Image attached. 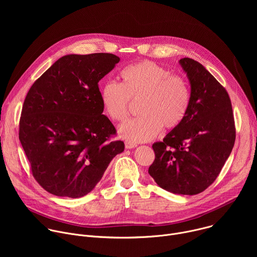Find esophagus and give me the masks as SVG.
<instances>
[{"label":"esophagus","instance_id":"esophagus-1","mask_svg":"<svg viewBox=\"0 0 257 257\" xmlns=\"http://www.w3.org/2000/svg\"><path fill=\"white\" fill-rule=\"evenodd\" d=\"M136 146H137L136 143H133V142H130V141H126V142H125V148H126L127 150L134 149V148H136Z\"/></svg>","mask_w":257,"mask_h":257}]
</instances>
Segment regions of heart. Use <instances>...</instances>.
Here are the masks:
<instances>
[{
    "mask_svg": "<svg viewBox=\"0 0 257 257\" xmlns=\"http://www.w3.org/2000/svg\"><path fill=\"white\" fill-rule=\"evenodd\" d=\"M122 83L108 80L100 89L106 115L123 122L129 114L131 101H138V118L118 129L119 135L130 142L154 139L163 127L173 130L184 121L190 105V89L185 78L172 75V71L152 61L126 67L121 72Z\"/></svg>",
    "mask_w": 257,
    "mask_h": 257,
    "instance_id": "obj_1",
    "label": "heart"
}]
</instances>
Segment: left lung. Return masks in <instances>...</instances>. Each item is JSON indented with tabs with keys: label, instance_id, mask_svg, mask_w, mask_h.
I'll use <instances>...</instances> for the list:
<instances>
[{
	"label": "left lung",
	"instance_id": "left-lung-1",
	"mask_svg": "<svg viewBox=\"0 0 257 257\" xmlns=\"http://www.w3.org/2000/svg\"><path fill=\"white\" fill-rule=\"evenodd\" d=\"M190 83V105L179 127L153 144L149 169L157 184L174 194L195 195L216 179L235 143L231 99L226 89L198 62L179 61Z\"/></svg>",
	"mask_w": 257,
	"mask_h": 257
}]
</instances>
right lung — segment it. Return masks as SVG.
<instances>
[{"instance_id": "1", "label": "right lung", "mask_w": 257, "mask_h": 257, "mask_svg": "<svg viewBox=\"0 0 257 257\" xmlns=\"http://www.w3.org/2000/svg\"><path fill=\"white\" fill-rule=\"evenodd\" d=\"M119 61L105 53L66 55L27 92L19 140L33 177L48 192L70 198L86 195L124 152L123 141H108L116 129L102 115L98 88Z\"/></svg>"}]
</instances>
